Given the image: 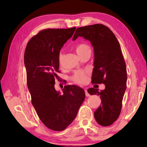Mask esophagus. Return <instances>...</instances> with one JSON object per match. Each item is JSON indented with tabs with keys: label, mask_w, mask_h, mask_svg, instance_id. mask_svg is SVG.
<instances>
[{
	"label": "esophagus",
	"mask_w": 147,
	"mask_h": 147,
	"mask_svg": "<svg viewBox=\"0 0 147 147\" xmlns=\"http://www.w3.org/2000/svg\"><path fill=\"white\" fill-rule=\"evenodd\" d=\"M85 93H86V96H90V94H89V93L88 92V90H87V89H85Z\"/></svg>",
	"instance_id": "1"
}]
</instances>
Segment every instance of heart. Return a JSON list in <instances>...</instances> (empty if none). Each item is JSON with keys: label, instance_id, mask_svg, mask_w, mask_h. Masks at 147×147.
<instances>
[{"label": "heart", "instance_id": "1", "mask_svg": "<svg viewBox=\"0 0 147 147\" xmlns=\"http://www.w3.org/2000/svg\"><path fill=\"white\" fill-rule=\"evenodd\" d=\"M75 51L76 53L80 57H82L88 52L91 51V49L88 44L84 43H80L77 44L75 47ZM64 58V53L61 51L58 55V62L59 64L61 65L62 61ZM72 80L74 83L78 84H83L86 83L87 80V73L83 71H76L74 73L72 76Z\"/></svg>", "mask_w": 147, "mask_h": 147}]
</instances>
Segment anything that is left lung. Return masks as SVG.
Returning <instances> with one entry per match:
<instances>
[{"instance_id": "8db88e82", "label": "left lung", "mask_w": 147, "mask_h": 147, "mask_svg": "<svg viewBox=\"0 0 147 147\" xmlns=\"http://www.w3.org/2000/svg\"><path fill=\"white\" fill-rule=\"evenodd\" d=\"M79 36L90 41L93 47L92 84L105 85L104 90L88 89L91 95L96 94L101 99L102 104L94 111V118L101 126H110L120 115L126 89L127 73L120 44L113 32L102 24L78 28L73 40Z\"/></svg>"}]
</instances>
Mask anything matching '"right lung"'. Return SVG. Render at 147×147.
<instances>
[{
    "instance_id": "add662e5",
    "label": "right lung",
    "mask_w": 147,
    "mask_h": 147,
    "mask_svg": "<svg viewBox=\"0 0 147 147\" xmlns=\"http://www.w3.org/2000/svg\"><path fill=\"white\" fill-rule=\"evenodd\" d=\"M75 30L76 27L43 30L30 39L24 51L32 104L42 123L54 131L67 127L85 99V91L78 86H65L63 94L54 88L55 78L59 72V51Z\"/></svg>"
}]
</instances>
